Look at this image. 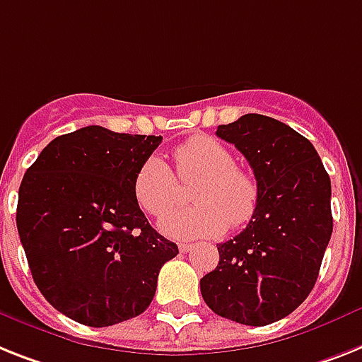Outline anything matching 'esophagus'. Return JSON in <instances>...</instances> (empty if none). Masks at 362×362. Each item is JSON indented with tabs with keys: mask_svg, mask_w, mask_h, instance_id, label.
<instances>
[{
	"mask_svg": "<svg viewBox=\"0 0 362 362\" xmlns=\"http://www.w3.org/2000/svg\"><path fill=\"white\" fill-rule=\"evenodd\" d=\"M179 250H181V252H183V253L192 252L194 244H187V242H183V244H179Z\"/></svg>",
	"mask_w": 362,
	"mask_h": 362,
	"instance_id": "1",
	"label": "esophagus"
}]
</instances>
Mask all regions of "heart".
I'll return each mask as SVG.
<instances>
[{"label": "heart", "instance_id": "obj_1", "mask_svg": "<svg viewBox=\"0 0 362 362\" xmlns=\"http://www.w3.org/2000/svg\"><path fill=\"white\" fill-rule=\"evenodd\" d=\"M179 181L190 183V199L196 205L166 214L179 199L174 172L159 155H151L136 172L134 198L146 213L160 222L168 237H218L228 226L242 228L253 218L259 205V185L252 174L235 166V157L222 142L207 134H194L174 151Z\"/></svg>", "mask_w": 362, "mask_h": 362}]
</instances>
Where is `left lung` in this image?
Returning <instances> with one entry per match:
<instances>
[{"label":"left lung","mask_w":362,"mask_h":362,"mask_svg":"<svg viewBox=\"0 0 362 362\" xmlns=\"http://www.w3.org/2000/svg\"><path fill=\"white\" fill-rule=\"evenodd\" d=\"M216 134L253 168L259 205L240 235L216 244L220 262L202 277V296L218 316L268 325L315 286L333 233L329 175L315 146L270 116L244 115Z\"/></svg>","instance_id":"left-lung-1"}]
</instances>
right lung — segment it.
Wrapping results in <instances>:
<instances>
[{
  "mask_svg": "<svg viewBox=\"0 0 362 362\" xmlns=\"http://www.w3.org/2000/svg\"><path fill=\"white\" fill-rule=\"evenodd\" d=\"M160 140L88 125L52 140L23 175L18 235L38 291L71 320L107 327L142 315L179 253L133 190Z\"/></svg>",
  "mask_w": 362,
  "mask_h": 362,
  "instance_id": "1",
  "label": "right lung"
}]
</instances>
